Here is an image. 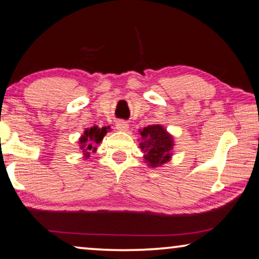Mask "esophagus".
I'll return each mask as SVG.
<instances>
[{"label":"esophagus","instance_id":"34e87169","mask_svg":"<svg viewBox=\"0 0 259 259\" xmlns=\"http://www.w3.org/2000/svg\"><path fill=\"white\" fill-rule=\"evenodd\" d=\"M116 129L118 131H123V133H126L129 130V124L124 121H117L116 122Z\"/></svg>","mask_w":259,"mask_h":259}]
</instances>
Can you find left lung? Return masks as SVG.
<instances>
[{"mask_svg":"<svg viewBox=\"0 0 259 259\" xmlns=\"http://www.w3.org/2000/svg\"><path fill=\"white\" fill-rule=\"evenodd\" d=\"M140 148L144 152V163L150 167H159L171 159L174 137L161 124L148 125L140 130Z\"/></svg>","mask_w":259,"mask_h":259,"instance_id":"left-lung-1","label":"left lung"}]
</instances>
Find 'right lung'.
<instances>
[{"mask_svg":"<svg viewBox=\"0 0 259 259\" xmlns=\"http://www.w3.org/2000/svg\"><path fill=\"white\" fill-rule=\"evenodd\" d=\"M109 126H103V128H98L97 125H94L92 128H88L84 130V133L79 140L77 141L78 147L81 149L84 158H88L90 156V151L95 152L97 149V145L101 143L103 137L107 135L109 131Z\"/></svg>","mask_w":259,"mask_h":259,"instance_id":"right-lung-1","label":"right lung"}]
</instances>
